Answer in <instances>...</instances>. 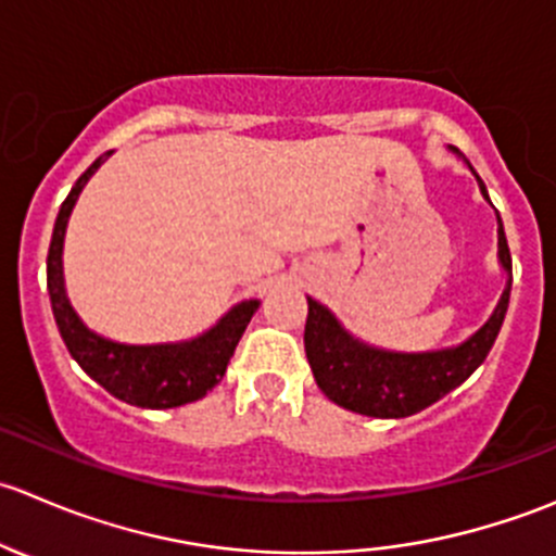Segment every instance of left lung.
I'll list each match as a JSON object with an SVG mask.
<instances>
[{
	"label": "left lung",
	"instance_id": "1",
	"mask_svg": "<svg viewBox=\"0 0 556 556\" xmlns=\"http://www.w3.org/2000/svg\"><path fill=\"white\" fill-rule=\"evenodd\" d=\"M459 156L457 148H452ZM478 180L483 200L492 205L483 180L463 159ZM497 262L505 273V289L492 316L457 345L435 351H392L365 343L340 324V318L307 296L305 354L318 389L334 405L372 419H405L430 408L452 389L465 383L486 359L494 345L510 296V251L497 213Z\"/></svg>",
	"mask_w": 556,
	"mask_h": 556
}]
</instances>
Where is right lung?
Segmentation results:
<instances>
[{
	"label": "right lung",
	"mask_w": 556,
	"mask_h": 556,
	"mask_svg": "<svg viewBox=\"0 0 556 556\" xmlns=\"http://www.w3.org/2000/svg\"><path fill=\"white\" fill-rule=\"evenodd\" d=\"M110 153L113 151L99 156L75 180L56 216L51 251H48V294H51L53 318L73 359L113 397L137 408H178L202 400L222 381L251 316L260 307V300L238 302L211 329L175 343H118L86 327L64 286V235L80 191L108 162Z\"/></svg>",
	"instance_id": "right-lung-1"
}]
</instances>
